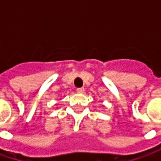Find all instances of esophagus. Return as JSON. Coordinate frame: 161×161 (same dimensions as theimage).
<instances>
[{"label":"esophagus","mask_w":161,"mask_h":161,"mask_svg":"<svg viewBox=\"0 0 161 161\" xmlns=\"http://www.w3.org/2000/svg\"><path fill=\"white\" fill-rule=\"evenodd\" d=\"M76 90H77L78 93H83L84 91H85V89L84 88H78Z\"/></svg>","instance_id":"34e87169"}]
</instances>
